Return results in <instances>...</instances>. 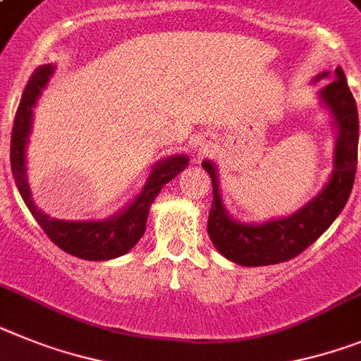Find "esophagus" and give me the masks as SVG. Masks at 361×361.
<instances>
[{"label":"esophagus","instance_id":"1","mask_svg":"<svg viewBox=\"0 0 361 361\" xmlns=\"http://www.w3.org/2000/svg\"><path fill=\"white\" fill-rule=\"evenodd\" d=\"M197 147V153H199V155H202V153H206V151H208V142H199V146H195Z\"/></svg>","mask_w":361,"mask_h":361}]
</instances>
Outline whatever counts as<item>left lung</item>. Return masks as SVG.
<instances>
[{"mask_svg": "<svg viewBox=\"0 0 361 361\" xmlns=\"http://www.w3.org/2000/svg\"><path fill=\"white\" fill-rule=\"evenodd\" d=\"M329 78L318 98L331 115L334 128L332 171L322 192L305 202L300 210L285 217H272L263 223H245L226 210L219 186V171L214 160H202V168L212 178L214 201L208 217V235L217 252L241 267H267L300 255L322 235L341 214L353 192L358 164V109L343 71L322 73L312 80Z\"/></svg>", "mask_w": 361, "mask_h": 361, "instance_id": "8db88e82", "label": "left lung"}]
</instances>
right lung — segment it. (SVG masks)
Returning <instances> with one entry per match:
<instances>
[{"label": "right lung", "mask_w": 361, "mask_h": 361, "mask_svg": "<svg viewBox=\"0 0 361 361\" xmlns=\"http://www.w3.org/2000/svg\"><path fill=\"white\" fill-rule=\"evenodd\" d=\"M54 71H56L54 63L39 66L32 73L29 84L25 85V91L21 94L11 138V168L14 183L30 214L58 248L85 261L115 259L128 254L140 241V237L146 232V221L151 204L164 184L177 177L184 168H188L190 157L186 153H177V155L157 160L155 164L151 166L140 192L122 210L106 219H87V221L67 219L66 221V219L51 217L42 212L34 204L29 177H27V146L32 133L34 107L38 104L43 89L51 82Z\"/></svg>", "instance_id": "right-lung-1"}]
</instances>
